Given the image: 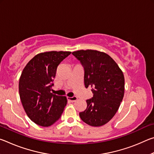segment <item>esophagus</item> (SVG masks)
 I'll return each mask as SVG.
<instances>
[{"label":"esophagus","instance_id":"esophagus-1","mask_svg":"<svg viewBox=\"0 0 154 154\" xmlns=\"http://www.w3.org/2000/svg\"><path fill=\"white\" fill-rule=\"evenodd\" d=\"M67 99L71 102H75L77 100V96H72V97H67Z\"/></svg>","mask_w":154,"mask_h":154}]
</instances>
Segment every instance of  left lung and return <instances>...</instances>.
Returning <instances> with one entry per match:
<instances>
[{
	"mask_svg": "<svg viewBox=\"0 0 154 154\" xmlns=\"http://www.w3.org/2000/svg\"><path fill=\"white\" fill-rule=\"evenodd\" d=\"M84 69L85 87H92L93 97L86 100L87 108L79 113L85 123L101 126L118 111L124 94V77L118 65L108 54L96 50L72 53Z\"/></svg>",
	"mask_w": 154,
	"mask_h": 154,
	"instance_id": "obj_1",
	"label": "left lung"
}]
</instances>
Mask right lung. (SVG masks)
I'll return each mask as SVG.
<instances>
[{"label":"right lung","instance_id":"right-lung-1","mask_svg":"<svg viewBox=\"0 0 154 154\" xmlns=\"http://www.w3.org/2000/svg\"><path fill=\"white\" fill-rule=\"evenodd\" d=\"M71 51H47L28 62L20 78L19 93L23 107L31 120L49 126L60 118L66 105V96L51 92L60 63Z\"/></svg>","mask_w":154,"mask_h":154}]
</instances>
